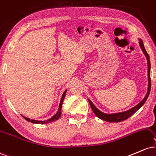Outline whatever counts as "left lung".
Listing matches in <instances>:
<instances>
[{
  "instance_id": "8db88e82",
  "label": "left lung",
  "mask_w": 156,
  "mask_h": 156,
  "mask_svg": "<svg viewBox=\"0 0 156 156\" xmlns=\"http://www.w3.org/2000/svg\"><path fill=\"white\" fill-rule=\"evenodd\" d=\"M139 40H140L139 43H140V46L141 49H142V52H143L144 55L146 56V58H147V60L148 88H147V94H146L145 97L143 98V100H142L140 103H139L138 104H137L136 106H135L134 107L131 108V109H130L127 111L122 112L115 113V114H106V113L102 112H101L99 109H98L96 107H95V105L92 103V102H91L90 100L87 99L89 101L90 105V107H91V109H92L93 112H94V114L96 115L98 118L101 119V120H105V121H107V122H121V121H122V120H127L128 118H130L131 116H132V115L134 114V113L136 112L137 110H139V109H140V108L143 106V104L145 103V101L147 99L148 96H149L150 92H151V62H150V57H149V55L147 54V51L145 50V48H144L143 41H142V39H139Z\"/></svg>"
}]
</instances>
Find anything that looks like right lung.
<instances>
[{"instance_id":"add662e5","label":"right lung","mask_w":156,"mask_h":156,"mask_svg":"<svg viewBox=\"0 0 156 156\" xmlns=\"http://www.w3.org/2000/svg\"><path fill=\"white\" fill-rule=\"evenodd\" d=\"M66 90H66L65 91H64V93H63V95H62V97H61V99H60V105H59V108H58V112L56 113L55 115H54V116L52 117L51 118L48 119V120H44V121H40V120H32V119H30V118H25V117L23 116L24 118L25 119V120H27L28 122H32V123H37V124H44V123H49V122H53V121H55V120H58L59 118L60 117V115H61V108H62V104H63V99L64 98H65V96H66Z\"/></svg>"}]
</instances>
